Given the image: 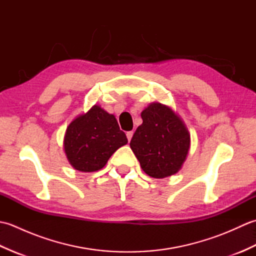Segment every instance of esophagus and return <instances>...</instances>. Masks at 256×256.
<instances>
[{
    "label": "esophagus",
    "instance_id": "obj_1",
    "mask_svg": "<svg viewBox=\"0 0 256 256\" xmlns=\"http://www.w3.org/2000/svg\"><path fill=\"white\" fill-rule=\"evenodd\" d=\"M132 136H133V131H128V132L126 133V138H128V140H131Z\"/></svg>",
    "mask_w": 256,
    "mask_h": 256
}]
</instances>
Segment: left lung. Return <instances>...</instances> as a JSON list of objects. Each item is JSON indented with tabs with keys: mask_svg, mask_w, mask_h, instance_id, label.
Masks as SVG:
<instances>
[{
	"mask_svg": "<svg viewBox=\"0 0 256 256\" xmlns=\"http://www.w3.org/2000/svg\"><path fill=\"white\" fill-rule=\"evenodd\" d=\"M143 123L136 128L130 146L148 176L164 178L176 174L186 160L190 135L170 106L152 103L140 114Z\"/></svg>",
	"mask_w": 256,
	"mask_h": 256,
	"instance_id": "left-lung-1",
	"label": "left lung"
}]
</instances>
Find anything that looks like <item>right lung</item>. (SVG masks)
<instances>
[{"instance_id": "add662e5", "label": "right lung", "mask_w": 256, "mask_h": 256, "mask_svg": "<svg viewBox=\"0 0 256 256\" xmlns=\"http://www.w3.org/2000/svg\"><path fill=\"white\" fill-rule=\"evenodd\" d=\"M128 143L113 114L99 106L69 124L64 146L67 158L74 170L90 172L99 170L112 154Z\"/></svg>"}]
</instances>
